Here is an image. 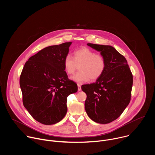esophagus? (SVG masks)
<instances>
[{"label": "esophagus", "mask_w": 155, "mask_h": 155, "mask_svg": "<svg viewBox=\"0 0 155 155\" xmlns=\"http://www.w3.org/2000/svg\"><path fill=\"white\" fill-rule=\"evenodd\" d=\"M77 86H78V90L80 91L81 90V85L80 84H77Z\"/></svg>", "instance_id": "34e87169"}]
</instances>
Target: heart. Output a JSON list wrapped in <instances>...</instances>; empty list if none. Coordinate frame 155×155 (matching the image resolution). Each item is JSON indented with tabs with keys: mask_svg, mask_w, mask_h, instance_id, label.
<instances>
[{
	"mask_svg": "<svg viewBox=\"0 0 155 155\" xmlns=\"http://www.w3.org/2000/svg\"><path fill=\"white\" fill-rule=\"evenodd\" d=\"M63 65L65 72L72 74L80 65V72L72 75L71 79L77 83L87 82L91 78L96 80L105 71L106 62L104 57L94 51L86 47L74 52V58L69 54L64 59Z\"/></svg>",
	"mask_w": 155,
	"mask_h": 155,
	"instance_id": "b5f03b06",
	"label": "heart"
}]
</instances>
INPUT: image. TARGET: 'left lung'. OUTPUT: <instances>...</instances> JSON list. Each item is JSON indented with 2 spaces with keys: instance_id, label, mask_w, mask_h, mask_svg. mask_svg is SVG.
Returning <instances> with one entry per match:
<instances>
[{
  "instance_id": "left-lung-1",
  "label": "left lung",
  "mask_w": 155,
  "mask_h": 155,
  "mask_svg": "<svg viewBox=\"0 0 155 155\" xmlns=\"http://www.w3.org/2000/svg\"><path fill=\"white\" fill-rule=\"evenodd\" d=\"M87 45L101 52L106 65L95 83L81 86L87 96L85 110L93 121L107 124L117 119L129 104L132 75L126 58L113 47L93 43Z\"/></svg>"
}]
</instances>
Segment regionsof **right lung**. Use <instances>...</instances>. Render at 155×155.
Returning <instances> with one entry per match:
<instances>
[{
	"label": "right lung",
	"mask_w": 155,
	"mask_h": 155,
	"mask_svg": "<svg viewBox=\"0 0 155 155\" xmlns=\"http://www.w3.org/2000/svg\"><path fill=\"white\" fill-rule=\"evenodd\" d=\"M71 42L43 48L31 56L22 71L19 84L25 107L38 122L54 124L68 111L67 97L78 90L68 78L63 61Z\"/></svg>",
	"instance_id": "right-lung-1"
}]
</instances>
